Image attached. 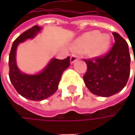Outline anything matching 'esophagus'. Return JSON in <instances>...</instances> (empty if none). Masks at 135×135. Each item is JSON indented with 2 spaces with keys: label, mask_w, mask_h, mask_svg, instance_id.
<instances>
[{
  "label": "esophagus",
  "mask_w": 135,
  "mask_h": 135,
  "mask_svg": "<svg viewBox=\"0 0 135 135\" xmlns=\"http://www.w3.org/2000/svg\"><path fill=\"white\" fill-rule=\"evenodd\" d=\"M78 58H79V56H78L77 55H75V54L72 55L70 56V64H73V63H74L78 59Z\"/></svg>",
  "instance_id": "obj_1"
}]
</instances>
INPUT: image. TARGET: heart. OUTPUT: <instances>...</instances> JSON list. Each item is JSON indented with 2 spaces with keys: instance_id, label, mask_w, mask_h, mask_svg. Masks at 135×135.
Wrapping results in <instances>:
<instances>
[{
  "instance_id": "heart-1",
  "label": "heart",
  "mask_w": 135,
  "mask_h": 135,
  "mask_svg": "<svg viewBox=\"0 0 135 135\" xmlns=\"http://www.w3.org/2000/svg\"><path fill=\"white\" fill-rule=\"evenodd\" d=\"M111 43L110 36L101 34L98 31L86 32L76 40L73 46L76 51H87L91 57H98L104 54L108 50Z\"/></svg>"
}]
</instances>
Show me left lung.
<instances>
[{
    "label": "left lung",
    "instance_id": "obj_1",
    "mask_svg": "<svg viewBox=\"0 0 135 135\" xmlns=\"http://www.w3.org/2000/svg\"><path fill=\"white\" fill-rule=\"evenodd\" d=\"M115 44L103 57L85 59L87 71L83 76L86 87L91 93L110 97L122 90L130 75L131 57L127 42L113 32Z\"/></svg>",
    "mask_w": 135,
    "mask_h": 135
}]
</instances>
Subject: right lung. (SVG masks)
I'll return each mask as SVG.
<instances>
[{
    "mask_svg": "<svg viewBox=\"0 0 135 135\" xmlns=\"http://www.w3.org/2000/svg\"><path fill=\"white\" fill-rule=\"evenodd\" d=\"M42 30L37 25L27 30L13 42L9 56V76L19 95L31 101H39L52 95L58 89L61 76L70 66V57L63 60L52 59L42 71L37 74L21 72L16 65V49L20 43L32 39Z\"/></svg>",
    "mask_w": 135,
    "mask_h": 135,
    "instance_id": "add662e5",
    "label": "right lung"
}]
</instances>
